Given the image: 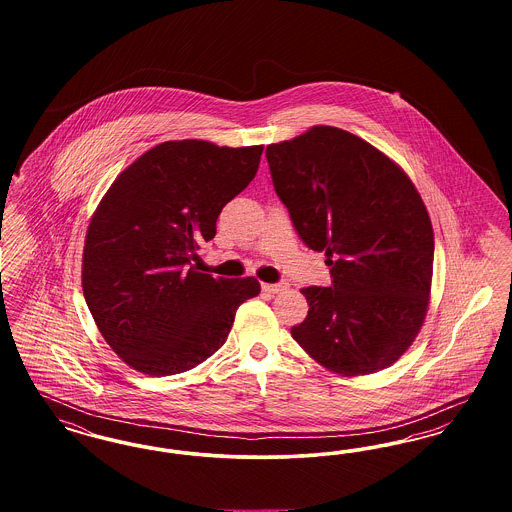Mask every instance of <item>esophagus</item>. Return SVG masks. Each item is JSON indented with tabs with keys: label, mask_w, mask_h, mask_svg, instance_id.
<instances>
[{
	"label": "esophagus",
	"mask_w": 512,
	"mask_h": 512,
	"mask_svg": "<svg viewBox=\"0 0 512 512\" xmlns=\"http://www.w3.org/2000/svg\"><path fill=\"white\" fill-rule=\"evenodd\" d=\"M288 282H278V284H263V290L268 293H282L288 290Z\"/></svg>",
	"instance_id": "34e87169"
}]
</instances>
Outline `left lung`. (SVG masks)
Listing matches in <instances>:
<instances>
[{
	"label": "left lung",
	"instance_id": "left-lung-1",
	"mask_svg": "<svg viewBox=\"0 0 512 512\" xmlns=\"http://www.w3.org/2000/svg\"><path fill=\"white\" fill-rule=\"evenodd\" d=\"M267 161L297 234L324 251L332 276L301 290L309 315L293 340L341 376L393 365L422 328L434 270V230L411 178L336 126L270 144Z\"/></svg>",
	"mask_w": 512,
	"mask_h": 512
}]
</instances>
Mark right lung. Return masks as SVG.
I'll list each match as a JSON object with an SVG mask.
<instances>
[{"label": "right lung", "instance_id": "1", "mask_svg": "<svg viewBox=\"0 0 512 512\" xmlns=\"http://www.w3.org/2000/svg\"><path fill=\"white\" fill-rule=\"evenodd\" d=\"M263 146L163 142L115 178L90 220L82 290L98 330L134 370L186 372L219 351L253 278H213L192 261L222 207L255 178Z\"/></svg>", "mask_w": 512, "mask_h": 512}]
</instances>
